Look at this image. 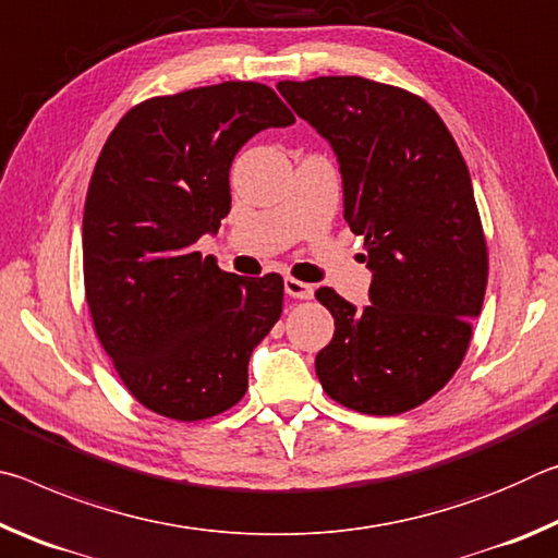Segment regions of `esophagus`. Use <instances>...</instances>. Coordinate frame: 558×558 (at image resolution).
<instances>
[{
  "label": "esophagus",
  "instance_id": "1",
  "mask_svg": "<svg viewBox=\"0 0 558 558\" xmlns=\"http://www.w3.org/2000/svg\"><path fill=\"white\" fill-rule=\"evenodd\" d=\"M286 292L295 300H310L315 295V288L307 286V282L298 280V278H286Z\"/></svg>",
  "mask_w": 558,
  "mask_h": 558
}]
</instances>
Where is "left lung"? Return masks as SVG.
Listing matches in <instances>:
<instances>
[{"label":"left lung","instance_id":"1","mask_svg":"<svg viewBox=\"0 0 558 558\" xmlns=\"http://www.w3.org/2000/svg\"><path fill=\"white\" fill-rule=\"evenodd\" d=\"M339 159L344 219L364 239L372 305L315 298L335 337L315 359L329 399L369 415L426 403L465 359L487 288V243L465 159L426 100L362 75L280 81Z\"/></svg>","mask_w":558,"mask_h":558}]
</instances>
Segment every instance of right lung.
<instances>
[{
    "mask_svg": "<svg viewBox=\"0 0 558 558\" xmlns=\"http://www.w3.org/2000/svg\"><path fill=\"white\" fill-rule=\"evenodd\" d=\"M292 122L272 88L226 81L140 102L100 149L83 209L86 302L120 381L157 415L204 421L248 389L286 286L223 272L196 241L231 211L235 153Z\"/></svg>",
    "mask_w": 558,
    "mask_h": 558,
    "instance_id": "1",
    "label": "right lung"
}]
</instances>
